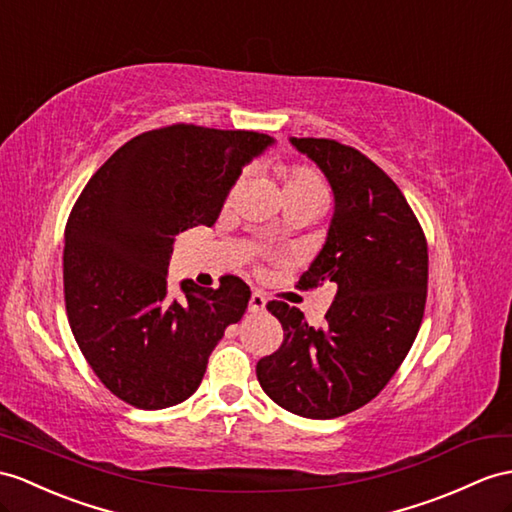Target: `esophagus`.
Instances as JSON below:
<instances>
[{"label":"esophagus","mask_w":512,"mask_h":512,"mask_svg":"<svg viewBox=\"0 0 512 512\" xmlns=\"http://www.w3.org/2000/svg\"><path fill=\"white\" fill-rule=\"evenodd\" d=\"M265 306H267V299H265V295H263V293H258V291H254V293H252V297H249V313H263Z\"/></svg>","instance_id":"obj_1"}]
</instances>
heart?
I'll list each match as a JSON object with an SVG mask.
<instances>
[{"label": "heart", "mask_w": 512, "mask_h": 512, "mask_svg": "<svg viewBox=\"0 0 512 512\" xmlns=\"http://www.w3.org/2000/svg\"><path fill=\"white\" fill-rule=\"evenodd\" d=\"M280 178L284 184V197H308L315 199L323 206L326 202V184H323L321 176L317 171L302 167V165H284L280 167ZM236 191H239V184H234L228 193V202H232Z\"/></svg>", "instance_id": "heart-1"}]
</instances>
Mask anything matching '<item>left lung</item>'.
<instances>
[{"label": "left lung", "mask_w": 512, "mask_h": 512, "mask_svg": "<svg viewBox=\"0 0 512 512\" xmlns=\"http://www.w3.org/2000/svg\"><path fill=\"white\" fill-rule=\"evenodd\" d=\"M334 191L326 245L295 284H330L334 302L319 328L286 302L267 304L282 323L278 352L256 376L293 415L334 419L376 397L404 363L428 295V243L397 184L358 149L332 139H291Z\"/></svg>", "instance_id": "8db88e82"}]
</instances>
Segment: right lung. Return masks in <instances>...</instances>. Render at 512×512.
I'll return each mask as SVG.
<instances>
[{
    "label": "right lung",
    "instance_id": "1",
    "mask_svg": "<svg viewBox=\"0 0 512 512\" xmlns=\"http://www.w3.org/2000/svg\"><path fill=\"white\" fill-rule=\"evenodd\" d=\"M273 139L252 130L173 123L121 145L84 186L65 228L62 282L73 336L106 389L158 410L191 397L223 332L252 291L236 276L217 289L167 293L173 241L213 226L243 167Z\"/></svg>",
    "mask_w": 512,
    "mask_h": 512
}]
</instances>
